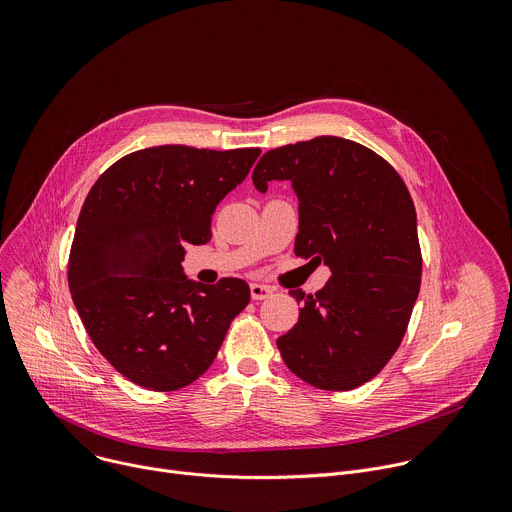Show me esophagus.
I'll return each mask as SVG.
<instances>
[{"mask_svg":"<svg viewBox=\"0 0 512 512\" xmlns=\"http://www.w3.org/2000/svg\"><path fill=\"white\" fill-rule=\"evenodd\" d=\"M249 289H251L253 300H267L273 294V289L269 285H263V283H251Z\"/></svg>","mask_w":512,"mask_h":512,"instance_id":"1","label":"esophagus"}]
</instances>
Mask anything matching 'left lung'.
I'll list each match as a JSON object with an SVG mask.
<instances>
[{
    "mask_svg": "<svg viewBox=\"0 0 512 512\" xmlns=\"http://www.w3.org/2000/svg\"><path fill=\"white\" fill-rule=\"evenodd\" d=\"M289 180L300 200L296 255L332 277L306 296L298 324L277 338L287 369L312 387L350 391L399 348L421 285L417 214L401 176L364 145L322 135L269 150L253 184Z\"/></svg>",
    "mask_w": 512,
    "mask_h": 512,
    "instance_id": "obj_1",
    "label": "left lung"
}]
</instances>
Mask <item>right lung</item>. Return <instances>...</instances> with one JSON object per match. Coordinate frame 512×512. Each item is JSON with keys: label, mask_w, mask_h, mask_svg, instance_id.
<instances>
[{"label": "right lung", "mask_w": 512, "mask_h": 512, "mask_svg": "<svg viewBox=\"0 0 512 512\" xmlns=\"http://www.w3.org/2000/svg\"><path fill=\"white\" fill-rule=\"evenodd\" d=\"M259 148L158 145L133 152L91 188L68 259L79 316L115 371L152 391L194 383L233 318L249 304L243 279L202 285L184 275V245L210 241L212 214Z\"/></svg>", "instance_id": "1"}]
</instances>
